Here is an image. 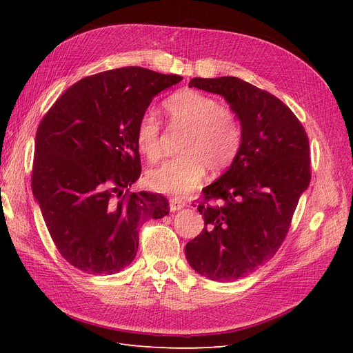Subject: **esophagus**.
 <instances>
[{
  "label": "esophagus",
  "instance_id": "34e87169",
  "mask_svg": "<svg viewBox=\"0 0 353 353\" xmlns=\"http://www.w3.org/2000/svg\"><path fill=\"white\" fill-rule=\"evenodd\" d=\"M169 203H170V210H181L187 205V201L181 197H172L169 200Z\"/></svg>",
  "mask_w": 353,
  "mask_h": 353
}]
</instances>
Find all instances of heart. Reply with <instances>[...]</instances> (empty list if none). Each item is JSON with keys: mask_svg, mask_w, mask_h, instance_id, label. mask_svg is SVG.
Returning a JSON list of instances; mask_svg holds the SVG:
<instances>
[{"mask_svg": "<svg viewBox=\"0 0 353 353\" xmlns=\"http://www.w3.org/2000/svg\"><path fill=\"white\" fill-rule=\"evenodd\" d=\"M165 112L172 125L187 130L179 147L181 156L165 160L147 174L153 190L168 194H185L206 175L223 172L237 159L243 128L237 114L197 90H183L165 101ZM135 143L150 162L160 156V125L153 113H144L137 123Z\"/></svg>", "mask_w": 353, "mask_h": 353, "instance_id": "heart-1", "label": "heart"}]
</instances>
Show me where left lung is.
<instances>
[{"label": "left lung", "mask_w": 353, "mask_h": 353, "mask_svg": "<svg viewBox=\"0 0 353 353\" xmlns=\"http://www.w3.org/2000/svg\"><path fill=\"white\" fill-rule=\"evenodd\" d=\"M190 87L219 94L243 128L237 159L203 190L205 228L187 243L191 268L215 281L249 275L279 252L311 183L303 125L280 99L236 77L193 78Z\"/></svg>", "instance_id": "8db88e82"}]
</instances>
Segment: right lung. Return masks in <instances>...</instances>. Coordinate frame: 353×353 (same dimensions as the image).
Wrapping results in <instances>:
<instances>
[{
  "label": "right lung",
  "instance_id": "add662e5",
  "mask_svg": "<svg viewBox=\"0 0 353 353\" xmlns=\"http://www.w3.org/2000/svg\"><path fill=\"white\" fill-rule=\"evenodd\" d=\"M179 81L138 66L95 73L63 92L39 122L32 193L74 268L119 272L135 258L141 223L168 215L166 197L130 187L141 174L137 123Z\"/></svg>",
  "mask_w": 353,
  "mask_h": 353
}]
</instances>
